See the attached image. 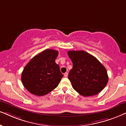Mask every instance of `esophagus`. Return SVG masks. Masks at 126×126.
I'll use <instances>...</instances> for the list:
<instances>
[{"mask_svg": "<svg viewBox=\"0 0 126 126\" xmlns=\"http://www.w3.org/2000/svg\"><path fill=\"white\" fill-rule=\"evenodd\" d=\"M64 76L65 77H67V76H68V73H67V72H66V73H65L64 74Z\"/></svg>", "mask_w": 126, "mask_h": 126, "instance_id": "1", "label": "esophagus"}]
</instances>
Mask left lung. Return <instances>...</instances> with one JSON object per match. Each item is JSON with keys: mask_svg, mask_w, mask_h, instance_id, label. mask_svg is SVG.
<instances>
[{"mask_svg": "<svg viewBox=\"0 0 126 126\" xmlns=\"http://www.w3.org/2000/svg\"><path fill=\"white\" fill-rule=\"evenodd\" d=\"M67 53L73 62L68 77L74 90L84 96L99 93L108 81L105 67L95 57L83 50H70Z\"/></svg>", "mask_w": 126, "mask_h": 126, "instance_id": "1", "label": "left lung"}]
</instances>
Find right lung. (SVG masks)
Listing matches in <instances>:
<instances>
[{"label": "right lung", "mask_w": 126, "mask_h": 126, "mask_svg": "<svg viewBox=\"0 0 126 126\" xmlns=\"http://www.w3.org/2000/svg\"><path fill=\"white\" fill-rule=\"evenodd\" d=\"M59 52L46 49L34 56L25 66L21 74L24 87L37 96L47 95L58 87L63 75L55 62Z\"/></svg>", "instance_id": "add662e5"}]
</instances>
